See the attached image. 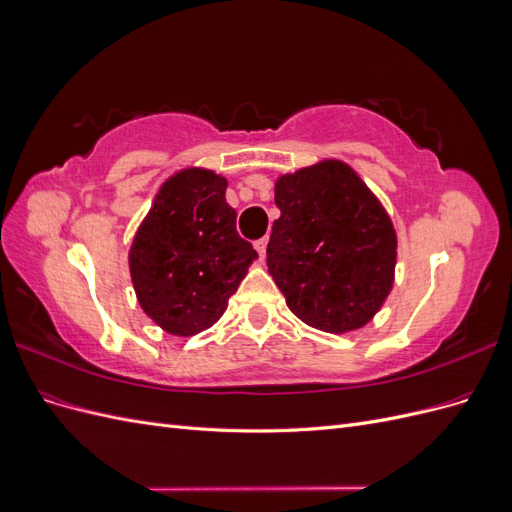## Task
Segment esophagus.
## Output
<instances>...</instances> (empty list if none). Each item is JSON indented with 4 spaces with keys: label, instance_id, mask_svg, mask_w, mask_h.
<instances>
[{
    "label": "esophagus",
    "instance_id": "obj_1",
    "mask_svg": "<svg viewBox=\"0 0 512 512\" xmlns=\"http://www.w3.org/2000/svg\"><path fill=\"white\" fill-rule=\"evenodd\" d=\"M267 245H269V239H267V237H265V239H260V241H256V252H258L260 260H265V258H267Z\"/></svg>",
    "mask_w": 512,
    "mask_h": 512
}]
</instances>
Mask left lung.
<instances>
[{"label":"left lung","instance_id":"8db88e82","mask_svg":"<svg viewBox=\"0 0 512 512\" xmlns=\"http://www.w3.org/2000/svg\"><path fill=\"white\" fill-rule=\"evenodd\" d=\"M267 267L290 312L324 333L363 329L395 282L397 232L356 170L335 158L275 179Z\"/></svg>","mask_w":512,"mask_h":512}]
</instances>
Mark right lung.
<instances>
[{
    "label": "right lung",
    "instance_id": "right-lung-1",
    "mask_svg": "<svg viewBox=\"0 0 512 512\" xmlns=\"http://www.w3.org/2000/svg\"><path fill=\"white\" fill-rule=\"evenodd\" d=\"M226 177L203 166L170 175L136 228L128 265L138 305L162 331L192 337L213 327L237 292L254 247L237 235Z\"/></svg>",
    "mask_w": 512,
    "mask_h": 512
}]
</instances>
